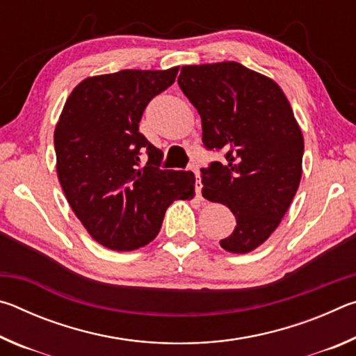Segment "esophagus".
Segmentation results:
<instances>
[{"instance_id":"34e87169","label":"esophagus","mask_w":356,"mask_h":356,"mask_svg":"<svg viewBox=\"0 0 356 356\" xmlns=\"http://www.w3.org/2000/svg\"><path fill=\"white\" fill-rule=\"evenodd\" d=\"M190 170L193 171V174H195L196 176V196L197 197H201V190H202V184H201V177H200V171H197V168H195V166H191Z\"/></svg>"}]
</instances>
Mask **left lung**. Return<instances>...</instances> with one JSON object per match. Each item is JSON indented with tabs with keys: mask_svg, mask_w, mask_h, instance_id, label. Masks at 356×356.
<instances>
[{
	"mask_svg": "<svg viewBox=\"0 0 356 356\" xmlns=\"http://www.w3.org/2000/svg\"><path fill=\"white\" fill-rule=\"evenodd\" d=\"M177 83L200 113L204 147L225 154L201 170L202 196L237 221L220 245L245 254L272 236L298 190L300 125L278 84L238 63L184 65Z\"/></svg>",
	"mask_w": 356,
	"mask_h": 356,
	"instance_id": "1",
	"label": "left lung"
}]
</instances>
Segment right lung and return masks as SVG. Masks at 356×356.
<instances>
[{"label": "right lung", "mask_w": 356, "mask_h": 356, "mask_svg": "<svg viewBox=\"0 0 356 356\" xmlns=\"http://www.w3.org/2000/svg\"><path fill=\"white\" fill-rule=\"evenodd\" d=\"M177 70L89 76L59 116V184L76 218L110 250L134 251L152 242L166 209L195 196V174L160 170L163 152L140 134L147 104L171 86Z\"/></svg>", "instance_id": "add662e5"}]
</instances>
